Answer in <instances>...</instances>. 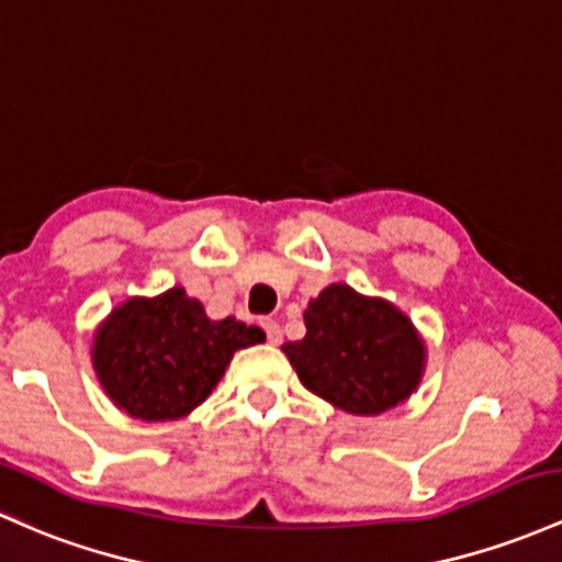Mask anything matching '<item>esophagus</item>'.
I'll use <instances>...</instances> for the list:
<instances>
[{
    "label": "esophagus",
    "instance_id": "1",
    "mask_svg": "<svg viewBox=\"0 0 562 562\" xmlns=\"http://www.w3.org/2000/svg\"><path fill=\"white\" fill-rule=\"evenodd\" d=\"M259 324H262V329H265V335H268V342H273V346H279V342H281V327H279V324H276L273 322V318H262V322H259Z\"/></svg>",
    "mask_w": 562,
    "mask_h": 562
}]
</instances>
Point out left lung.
Instances as JSON below:
<instances>
[{
  "label": "left lung",
  "mask_w": 562,
  "mask_h": 562,
  "mask_svg": "<svg viewBox=\"0 0 562 562\" xmlns=\"http://www.w3.org/2000/svg\"><path fill=\"white\" fill-rule=\"evenodd\" d=\"M305 337L283 346L307 391L353 415L407 400L424 372L413 322L385 300L331 283L305 311Z\"/></svg>",
  "instance_id": "1"
}]
</instances>
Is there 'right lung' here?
Returning <instances> with one entry per match:
<instances>
[{
	"instance_id": "1",
	"label": "right lung",
	"mask_w": 562,
	"mask_h": 562,
	"mask_svg": "<svg viewBox=\"0 0 562 562\" xmlns=\"http://www.w3.org/2000/svg\"><path fill=\"white\" fill-rule=\"evenodd\" d=\"M265 340L233 316L211 322L182 286L134 297L95 335L93 367L110 400L142 420H173L211 394L238 348Z\"/></svg>"
}]
</instances>
